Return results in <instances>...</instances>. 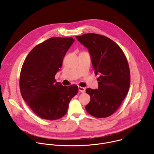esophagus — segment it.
Wrapping results in <instances>:
<instances>
[{"mask_svg": "<svg viewBox=\"0 0 154 154\" xmlns=\"http://www.w3.org/2000/svg\"><path fill=\"white\" fill-rule=\"evenodd\" d=\"M79 91L81 93H85V88L82 86H79Z\"/></svg>", "mask_w": 154, "mask_h": 154, "instance_id": "obj_1", "label": "esophagus"}]
</instances>
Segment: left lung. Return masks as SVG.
<instances>
[{
    "label": "left lung",
    "mask_w": 154,
    "mask_h": 154,
    "mask_svg": "<svg viewBox=\"0 0 154 154\" xmlns=\"http://www.w3.org/2000/svg\"><path fill=\"white\" fill-rule=\"evenodd\" d=\"M75 37L88 49L95 74H100L98 89L86 90L90 96L86 110L96 118L108 117L118 109L129 90L127 58L117 44L105 36L86 33Z\"/></svg>",
    "instance_id": "left-lung-1"
}]
</instances>
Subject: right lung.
I'll return each instance as SVG.
<instances>
[{
    "instance_id": "right-lung-1",
    "label": "right lung",
    "mask_w": 154,
    "mask_h": 154,
    "mask_svg": "<svg viewBox=\"0 0 154 154\" xmlns=\"http://www.w3.org/2000/svg\"><path fill=\"white\" fill-rule=\"evenodd\" d=\"M74 42L72 37L51 38L36 46L22 66L19 88L23 99L39 117L57 120L67 113L78 86H63L55 76L63 58Z\"/></svg>"
}]
</instances>
